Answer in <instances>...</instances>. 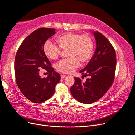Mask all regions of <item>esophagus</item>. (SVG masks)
Returning <instances> with one entry per match:
<instances>
[{"instance_id":"34e87169","label":"esophagus","mask_w":135,"mask_h":135,"mask_svg":"<svg viewBox=\"0 0 135 135\" xmlns=\"http://www.w3.org/2000/svg\"><path fill=\"white\" fill-rule=\"evenodd\" d=\"M66 77V75H63V74H61V78L62 79H64Z\"/></svg>"}]
</instances>
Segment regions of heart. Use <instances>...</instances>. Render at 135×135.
Listing matches in <instances>:
<instances>
[{
  "instance_id": "heart-1",
  "label": "heart",
  "mask_w": 135,
  "mask_h": 135,
  "mask_svg": "<svg viewBox=\"0 0 135 135\" xmlns=\"http://www.w3.org/2000/svg\"><path fill=\"white\" fill-rule=\"evenodd\" d=\"M58 45L47 41L44 45V52L49 59L55 60L60 56L61 50H67L69 58L56 64L57 71L71 73L79 67L80 62L85 64L90 60L93 51V43L88 35L68 32L57 38Z\"/></svg>"
}]
</instances>
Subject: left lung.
Instances as JSON below:
<instances>
[{"mask_svg":"<svg viewBox=\"0 0 135 135\" xmlns=\"http://www.w3.org/2000/svg\"><path fill=\"white\" fill-rule=\"evenodd\" d=\"M96 49L86 66L80 71L84 76H88L83 82L74 77L70 88L73 97L81 103L89 104L103 97L113 84L116 68V55L113 46L100 32H93Z\"/></svg>","mask_w":135,"mask_h":135,"instance_id":"1","label":"left lung"}]
</instances>
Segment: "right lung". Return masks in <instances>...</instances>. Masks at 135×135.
<instances>
[{
  "mask_svg": "<svg viewBox=\"0 0 135 135\" xmlns=\"http://www.w3.org/2000/svg\"><path fill=\"white\" fill-rule=\"evenodd\" d=\"M55 34L54 28H40L22 42L16 54L14 69L16 83L22 94L30 101L41 103L49 99L60 81V74L54 71L44 52V45ZM46 70V78L39 75V69Z\"/></svg>",
  "mask_w": 135,
  "mask_h": 135,
  "instance_id": "right-lung-1",
  "label": "right lung"
}]
</instances>
